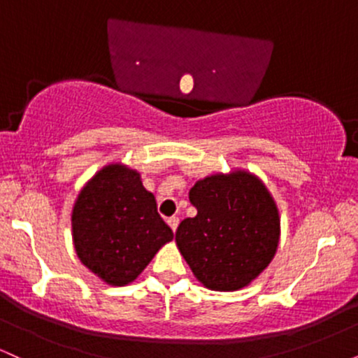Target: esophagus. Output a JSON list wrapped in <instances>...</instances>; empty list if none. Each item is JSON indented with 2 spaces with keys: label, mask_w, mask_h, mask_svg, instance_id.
<instances>
[{
  "label": "esophagus",
  "mask_w": 358,
  "mask_h": 358,
  "mask_svg": "<svg viewBox=\"0 0 358 358\" xmlns=\"http://www.w3.org/2000/svg\"><path fill=\"white\" fill-rule=\"evenodd\" d=\"M168 222V225H170V227H171V231H176V227H178V224H180V219H178V217H170V219H168L166 220Z\"/></svg>",
  "instance_id": "1"
}]
</instances>
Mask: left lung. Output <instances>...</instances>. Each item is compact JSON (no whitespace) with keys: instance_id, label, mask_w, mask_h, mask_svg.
I'll list each match as a JSON object with an SVG mask.
<instances>
[{"instance_id":"obj_1","label":"left lung","mask_w":358,"mask_h":358,"mask_svg":"<svg viewBox=\"0 0 358 358\" xmlns=\"http://www.w3.org/2000/svg\"><path fill=\"white\" fill-rule=\"evenodd\" d=\"M195 217L180 222L176 245L195 278L213 291H236L276 254L279 213L273 196L248 171L212 175L188 193Z\"/></svg>"}]
</instances>
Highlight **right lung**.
<instances>
[{"instance_id":"add662e5","label":"right lung","mask_w":358,"mask_h":358,"mask_svg":"<svg viewBox=\"0 0 358 358\" xmlns=\"http://www.w3.org/2000/svg\"><path fill=\"white\" fill-rule=\"evenodd\" d=\"M80 262L113 286L134 281L173 232L159 217L139 173L109 165L79 193L72 212Z\"/></svg>"}]
</instances>
